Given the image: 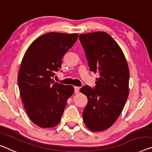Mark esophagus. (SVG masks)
<instances>
[{
    "label": "esophagus",
    "mask_w": 152,
    "mask_h": 152,
    "mask_svg": "<svg viewBox=\"0 0 152 152\" xmlns=\"http://www.w3.org/2000/svg\"><path fill=\"white\" fill-rule=\"evenodd\" d=\"M74 90H75V93L77 94V93H78L79 91V87H78V86H75Z\"/></svg>",
    "instance_id": "34e87169"
}]
</instances>
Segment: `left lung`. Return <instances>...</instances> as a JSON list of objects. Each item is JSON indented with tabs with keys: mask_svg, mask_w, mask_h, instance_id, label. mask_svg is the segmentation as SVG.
I'll use <instances>...</instances> for the list:
<instances>
[{
	"mask_svg": "<svg viewBox=\"0 0 152 152\" xmlns=\"http://www.w3.org/2000/svg\"><path fill=\"white\" fill-rule=\"evenodd\" d=\"M90 71L99 73L95 87L84 86L88 98L83 118L92 131H102L115 122L128 96L129 69L120 46L109 34L96 32L79 34Z\"/></svg>",
	"mask_w": 152,
	"mask_h": 152,
	"instance_id": "1",
	"label": "left lung"
}]
</instances>
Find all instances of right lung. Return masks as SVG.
Returning <instances> with one entry per match:
<instances>
[{
	"mask_svg": "<svg viewBox=\"0 0 152 152\" xmlns=\"http://www.w3.org/2000/svg\"><path fill=\"white\" fill-rule=\"evenodd\" d=\"M77 38V33H46L32 42L23 58L18 77L21 99L30 120L41 128L60 122L74 92L73 86L55 82L53 77Z\"/></svg>",
	"mask_w": 152,
	"mask_h": 152,
	"instance_id": "add662e5",
	"label": "right lung"
}]
</instances>
